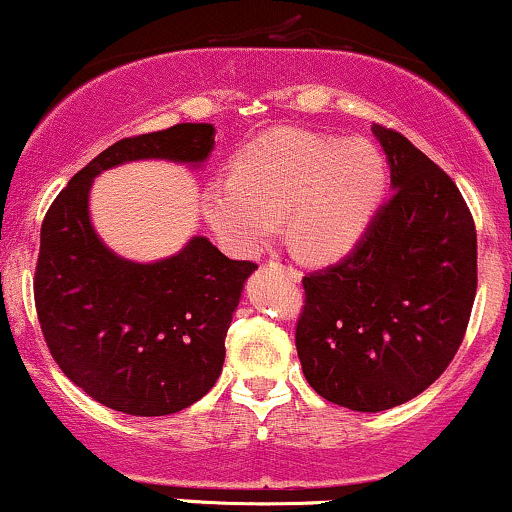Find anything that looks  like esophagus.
Masks as SVG:
<instances>
[{"label": "esophagus", "instance_id": "1", "mask_svg": "<svg viewBox=\"0 0 512 512\" xmlns=\"http://www.w3.org/2000/svg\"><path fill=\"white\" fill-rule=\"evenodd\" d=\"M269 267H279L281 272H284L286 276H289L291 281H301V269H296V267H291V264H281L279 260H269Z\"/></svg>", "mask_w": 512, "mask_h": 512}]
</instances>
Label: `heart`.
Segmentation results:
<instances>
[{"label":"heart","instance_id":"heart-1","mask_svg":"<svg viewBox=\"0 0 512 512\" xmlns=\"http://www.w3.org/2000/svg\"><path fill=\"white\" fill-rule=\"evenodd\" d=\"M385 192V163L366 142L276 129L252 142L231 178L204 187L209 226L231 250H260L286 216L291 248L305 260L330 262L366 233Z\"/></svg>","mask_w":512,"mask_h":512}]
</instances>
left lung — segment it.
I'll return each mask as SVG.
<instances>
[{
	"instance_id": "8db88e82",
	"label": "left lung",
	"mask_w": 512,
	"mask_h": 512,
	"mask_svg": "<svg viewBox=\"0 0 512 512\" xmlns=\"http://www.w3.org/2000/svg\"><path fill=\"white\" fill-rule=\"evenodd\" d=\"M392 197L344 260L303 276L296 349L310 387L385 411L436 383L477 296V228L457 185L404 134L373 125Z\"/></svg>"
}]
</instances>
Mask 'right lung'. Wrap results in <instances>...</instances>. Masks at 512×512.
Segmentation results:
<instances>
[{
	"label": "right lung",
	"mask_w": 512,
	"mask_h": 512,
	"mask_svg": "<svg viewBox=\"0 0 512 512\" xmlns=\"http://www.w3.org/2000/svg\"><path fill=\"white\" fill-rule=\"evenodd\" d=\"M214 134L187 122L120 139L69 180L40 226V330L62 373L103 407L175 414L219 380L228 325L257 264L228 260L202 236L168 260L134 264L105 248L88 219V187L101 170L137 158L199 163Z\"/></svg>",
	"instance_id": "add662e5"
}]
</instances>
